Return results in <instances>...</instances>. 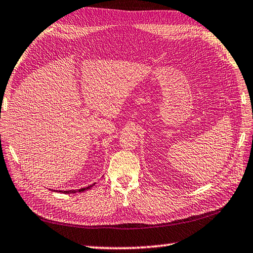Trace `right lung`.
<instances>
[{
	"mask_svg": "<svg viewBox=\"0 0 253 253\" xmlns=\"http://www.w3.org/2000/svg\"><path fill=\"white\" fill-rule=\"evenodd\" d=\"M94 184H95V183H94ZM94 184L88 185V187H86V188H82V189H80V190H69V191H59V192H61V193H76V192H83V191H85V190L90 189ZM54 191H55V190H54Z\"/></svg>",
	"mask_w": 253,
	"mask_h": 253,
	"instance_id": "add662e5",
	"label": "right lung"
}]
</instances>
